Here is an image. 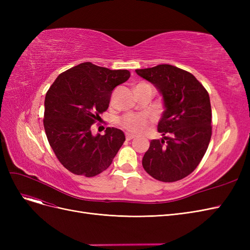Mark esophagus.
<instances>
[{
  "label": "esophagus",
  "instance_id": "obj_1",
  "mask_svg": "<svg viewBox=\"0 0 250 250\" xmlns=\"http://www.w3.org/2000/svg\"><path fill=\"white\" fill-rule=\"evenodd\" d=\"M134 138H135L134 134L129 133V132L126 133V140H127V141H130V140H132V139H134Z\"/></svg>",
  "mask_w": 250,
  "mask_h": 250
}]
</instances>
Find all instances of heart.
I'll list each match as a JSON object with an SVG mask.
<instances>
[{
  "label": "heart",
  "instance_id": "heart-1",
  "mask_svg": "<svg viewBox=\"0 0 250 250\" xmlns=\"http://www.w3.org/2000/svg\"><path fill=\"white\" fill-rule=\"evenodd\" d=\"M144 85H150V84L145 82H142V83H139L137 87L144 86ZM150 122H151V117L147 115V113H129V115H125L124 117L121 118L120 125L128 131L141 132L145 129Z\"/></svg>",
  "mask_w": 250,
  "mask_h": 250
}]
</instances>
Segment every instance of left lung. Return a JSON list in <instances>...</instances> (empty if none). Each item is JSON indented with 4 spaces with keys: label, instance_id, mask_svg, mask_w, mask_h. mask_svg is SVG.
Segmentation results:
<instances>
[{
    "label": "left lung",
    "instance_id": "1",
    "mask_svg": "<svg viewBox=\"0 0 250 250\" xmlns=\"http://www.w3.org/2000/svg\"><path fill=\"white\" fill-rule=\"evenodd\" d=\"M160 90L165 110L143 157V167L153 178L173 183L187 177L199 163L211 137V108L207 89L194 75L171 64L135 70Z\"/></svg>",
    "mask_w": 250,
    "mask_h": 250
}]
</instances>
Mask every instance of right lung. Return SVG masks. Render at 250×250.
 <instances>
[{
	"label": "right lung",
	"mask_w": 250,
	"mask_h": 250,
	"mask_svg": "<svg viewBox=\"0 0 250 250\" xmlns=\"http://www.w3.org/2000/svg\"><path fill=\"white\" fill-rule=\"evenodd\" d=\"M129 77L127 70L82 62L60 74L48 89L44 131L58 161L70 172L93 177L112 163L125 142L124 132L107 127L104 135H93L90 128L108 108L113 88Z\"/></svg>",
	"instance_id": "right-lung-1"
}]
</instances>
